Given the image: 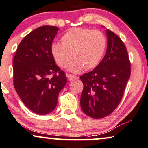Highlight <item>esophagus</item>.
I'll use <instances>...</instances> for the list:
<instances>
[{
  "label": "esophagus",
  "mask_w": 148,
  "mask_h": 148,
  "mask_svg": "<svg viewBox=\"0 0 148 148\" xmlns=\"http://www.w3.org/2000/svg\"><path fill=\"white\" fill-rule=\"evenodd\" d=\"M67 77H68V79L69 81H72V80L76 79V76L74 75H72V74H67Z\"/></svg>",
  "instance_id": "obj_1"
}]
</instances>
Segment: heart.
<instances>
[{"label":"heart","instance_id":"obj_1","mask_svg":"<svg viewBox=\"0 0 148 148\" xmlns=\"http://www.w3.org/2000/svg\"><path fill=\"white\" fill-rule=\"evenodd\" d=\"M61 40L62 43L51 44V53L62 68L68 66L72 58H74L68 67V70L73 73L81 72L84 68L90 70L97 66L107 46V40L101 32L84 27L70 29Z\"/></svg>","mask_w":148,"mask_h":148}]
</instances>
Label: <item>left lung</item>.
Listing matches in <instances>:
<instances>
[{"label": "left lung", "mask_w": 148, "mask_h": 148, "mask_svg": "<svg viewBox=\"0 0 148 148\" xmlns=\"http://www.w3.org/2000/svg\"><path fill=\"white\" fill-rule=\"evenodd\" d=\"M108 46L105 56L93 70L84 74L80 107L92 119H102L116 108L131 76L126 47L116 34L106 29Z\"/></svg>", "instance_id": "8db88e82"}]
</instances>
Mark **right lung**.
Wrapping results in <instances>:
<instances>
[{
  "mask_svg": "<svg viewBox=\"0 0 148 148\" xmlns=\"http://www.w3.org/2000/svg\"><path fill=\"white\" fill-rule=\"evenodd\" d=\"M59 28L44 25L34 29L19 43L13 59V84L27 108L45 115L56 108L60 92L67 82L56 64L51 45Z\"/></svg>",
  "mask_w": 148,
  "mask_h": 148,
  "instance_id": "add662e5",
  "label": "right lung"
}]
</instances>
